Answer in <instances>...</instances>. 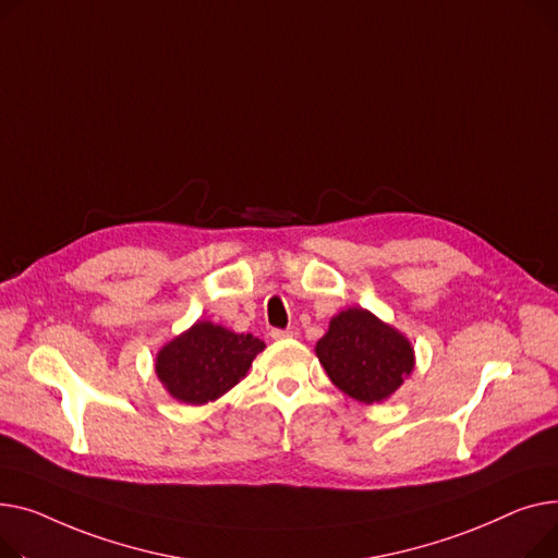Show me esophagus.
Listing matches in <instances>:
<instances>
[{"instance_id":"1","label":"esophagus","mask_w":558,"mask_h":558,"mask_svg":"<svg viewBox=\"0 0 558 558\" xmlns=\"http://www.w3.org/2000/svg\"><path fill=\"white\" fill-rule=\"evenodd\" d=\"M294 333L292 331H283V329H272L270 331V338L272 340H288V338H292Z\"/></svg>"}]
</instances>
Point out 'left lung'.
Listing matches in <instances>:
<instances>
[{
	"label": "left lung",
	"mask_w": 558,
	"mask_h": 558,
	"mask_svg": "<svg viewBox=\"0 0 558 558\" xmlns=\"http://www.w3.org/2000/svg\"><path fill=\"white\" fill-rule=\"evenodd\" d=\"M315 353L331 383L367 405L389 399L414 369L410 340L365 308L338 313Z\"/></svg>",
	"instance_id": "left-lung-1"
}]
</instances>
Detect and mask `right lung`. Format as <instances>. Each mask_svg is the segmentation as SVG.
Returning <instances> with one entry per match:
<instances>
[{"instance_id":"1","label":"right lung","mask_w":558,"mask_h":558,"mask_svg":"<svg viewBox=\"0 0 558 558\" xmlns=\"http://www.w3.org/2000/svg\"><path fill=\"white\" fill-rule=\"evenodd\" d=\"M266 344L250 333H234L214 322H195L189 331L163 344L155 374L180 403L205 405L245 378Z\"/></svg>"}]
</instances>
